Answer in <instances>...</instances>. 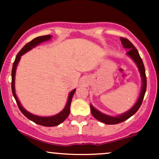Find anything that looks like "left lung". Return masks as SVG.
Wrapping results in <instances>:
<instances>
[{
  "label": "left lung",
  "instance_id": "1",
  "mask_svg": "<svg viewBox=\"0 0 159 159\" xmlns=\"http://www.w3.org/2000/svg\"><path fill=\"white\" fill-rule=\"evenodd\" d=\"M120 40H121V43L122 44H123V48L129 49V51L126 52L127 55L130 57L133 61H134V63H136L138 69H139V72L142 79V87L139 98H138L136 103L134 105V106H133L130 110L128 111L127 112H125L124 114H120L119 116H109V115L105 114H103V113L100 112V111H98L97 109L95 108L92 105H90V111L93 116L96 120H98V121L105 124H108V125H114V124L122 123V122L128 120L129 117H131V116L135 114L138 109L140 108V105H141L142 102H143L144 97V95H145L146 90H147V77H146L145 68H144L143 63V61H142L141 57H140L139 53H138V50H137L135 47L134 46V45H133L129 39L123 37H120Z\"/></svg>",
  "mask_w": 159,
  "mask_h": 159
}]
</instances>
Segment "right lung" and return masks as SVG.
Listing matches in <instances>:
<instances>
[{
	"mask_svg": "<svg viewBox=\"0 0 159 159\" xmlns=\"http://www.w3.org/2000/svg\"><path fill=\"white\" fill-rule=\"evenodd\" d=\"M52 36L51 35H45V36H38V37L35 38L30 43H27L25 46L21 48V50L18 53V54L16 57V60L14 61L13 65H12V93L13 95L14 98H15L16 103H17L18 106H19V110L21 111V112L25 115V116L31 121L34 122L36 124H39V125H43V126H56V125H59L63 123L64 120L68 117L70 113V105H71V102H72V98L73 97V95L75 92V89H74L73 90L71 91L69 94L68 97V101H67L66 105L63 110L61 111L59 114L54 115L52 116H39L37 115H34L31 114V113L28 112L25 110L24 107L21 106V103L18 99L17 96L16 94V90H15V76H16V67H17L18 63L21 59V57L24 54L29 52L30 50H31L33 48L36 47V45H38L40 43H43V42L48 41L51 39Z\"/></svg>",
	"mask_w": 159,
	"mask_h": 159,
	"instance_id": "add662e5",
	"label": "right lung"
}]
</instances>
